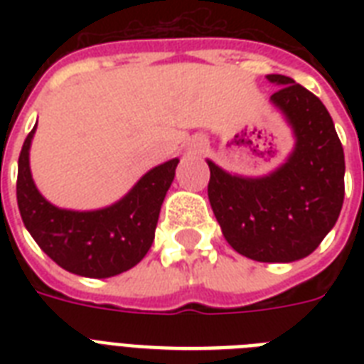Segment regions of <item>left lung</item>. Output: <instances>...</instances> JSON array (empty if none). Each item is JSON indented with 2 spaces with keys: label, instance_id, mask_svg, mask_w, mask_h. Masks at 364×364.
I'll use <instances>...</instances> for the list:
<instances>
[{
  "label": "left lung",
  "instance_id": "left-lung-1",
  "mask_svg": "<svg viewBox=\"0 0 364 364\" xmlns=\"http://www.w3.org/2000/svg\"><path fill=\"white\" fill-rule=\"evenodd\" d=\"M272 102L296 136L291 159L272 176L242 179L208 160V198L223 236L240 255L259 262H293L314 253L344 204V149L327 107L291 77Z\"/></svg>",
  "mask_w": 364,
  "mask_h": 364
}]
</instances>
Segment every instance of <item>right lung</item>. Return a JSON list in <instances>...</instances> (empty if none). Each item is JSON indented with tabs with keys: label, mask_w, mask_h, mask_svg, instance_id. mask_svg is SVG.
Masks as SVG:
<instances>
[{
	"label": "right lung",
	"mask_w": 364,
	"mask_h": 364,
	"mask_svg": "<svg viewBox=\"0 0 364 364\" xmlns=\"http://www.w3.org/2000/svg\"><path fill=\"white\" fill-rule=\"evenodd\" d=\"M28 134L18 156L16 202L37 245L64 270L85 277H111L130 270L154 240L160 205L179 160L156 166L117 204L98 211L58 210L43 198L30 173Z\"/></svg>",
	"instance_id": "add662e5"
}]
</instances>
